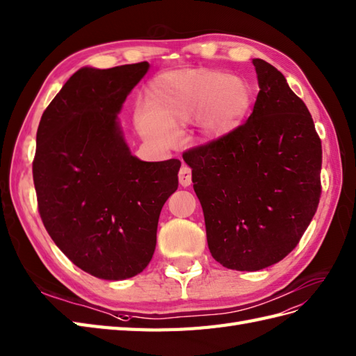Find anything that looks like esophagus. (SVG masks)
<instances>
[{
	"label": "esophagus",
	"instance_id": "obj_1",
	"mask_svg": "<svg viewBox=\"0 0 356 356\" xmlns=\"http://www.w3.org/2000/svg\"><path fill=\"white\" fill-rule=\"evenodd\" d=\"M179 184L183 187H188L190 184H192V169L187 168V166H183L179 169Z\"/></svg>",
	"mask_w": 356,
	"mask_h": 356
}]
</instances>
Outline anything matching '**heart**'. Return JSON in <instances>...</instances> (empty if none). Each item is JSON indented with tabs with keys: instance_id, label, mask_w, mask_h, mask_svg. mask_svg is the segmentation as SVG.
Here are the masks:
<instances>
[{
	"instance_id": "b5f03b06",
	"label": "heart",
	"mask_w": 356,
	"mask_h": 356,
	"mask_svg": "<svg viewBox=\"0 0 356 356\" xmlns=\"http://www.w3.org/2000/svg\"><path fill=\"white\" fill-rule=\"evenodd\" d=\"M151 104L136 110L140 134L161 149L175 146L183 125L199 118L202 133L219 138L245 122L254 90L245 78L213 69H188L159 75L149 89Z\"/></svg>"
}]
</instances>
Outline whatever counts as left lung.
I'll list each match as a JSON object with an SVG mask.
<instances>
[{"instance_id":"left-lung-1","label":"left lung","mask_w":356,"mask_h":356,"mask_svg":"<svg viewBox=\"0 0 356 356\" xmlns=\"http://www.w3.org/2000/svg\"><path fill=\"white\" fill-rule=\"evenodd\" d=\"M252 63L259 92L248 122L183 154L202 205L208 249L232 270L272 266L298 246L317 211L322 140L285 76Z\"/></svg>"}]
</instances>
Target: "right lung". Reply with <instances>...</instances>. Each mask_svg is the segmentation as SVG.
<instances>
[{
    "mask_svg": "<svg viewBox=\"0 0 356 356\" xmlns=\"http://www.w3.org/2000/svg\"><path fill=\"white\" fill-rule=\"evenodd\" d=\"M149 63L76 71L43 111L33 181L40 219L58 249L101 280L145 270L160 211L178 188L181 161H142L118 125Z\"/></svg>",
    "mask_w": 356,
    "mask_h": 356,
    "instance_id": "obj_1",
    "label": "right lung"
}]
</instances>
